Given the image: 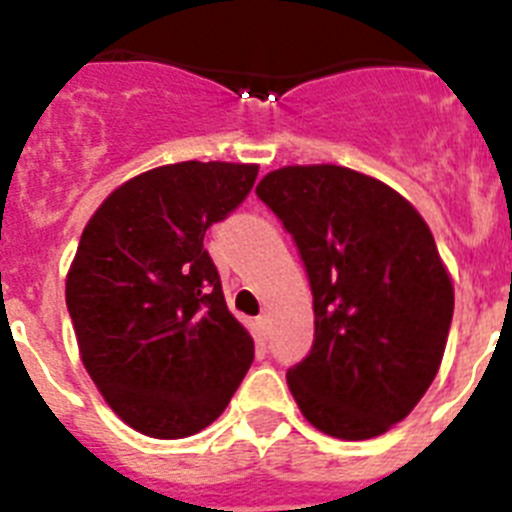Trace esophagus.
Masks as SVG:
<instances>
[{
    "label": "esophagus",
    "instance_id": "esophagus-1",
    "mask_svg": "<svg viewBox=\"0 0 512 512\" xmlns=\"http://www.w3.org/2000/svg\"><path fill=\"white\" fill-rule=\"evenodd\" d=\"M269 318L266 315H261V318H256V333H259V338H269Z\"/></svg>",
    "mask_w": 512,
    "mask_h": 512
}]
</instances>
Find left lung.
<instances>
[{"mask_svg":"<svg viewBox=\"0 0 512 512\" xmlns=\"http://www.w3.org/2000/svg\"><path fill=\"white\" fill-rule=\"evenodd\" d=\"M295 238L312 289L315 341L287 372L318 431L382 436L436 379L454 287L431 228L402 194L346 166H284L256 187Z\"/></svg>","mask_w":512,"mask_h":512,"instance_id":"obj_1","label":"left lung"}]
</instances>
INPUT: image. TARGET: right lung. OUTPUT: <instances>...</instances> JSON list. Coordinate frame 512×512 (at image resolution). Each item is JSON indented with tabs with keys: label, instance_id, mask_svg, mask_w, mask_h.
<instances>
[{
	"label": "right lung",
	"instance_id": "1",
	"mask_svg": "<svg viewBox=\"0 0 512 512\" xmlns=\"http://www.w3.org/2000/svg\"><path fill=\"white\" fill-rule=\"evenodd\" d=\"M256 164L158 166L97 207L66 277L79 354L104 402L151 438L220 418L253 361L205 230L246 200Z\"/></svg>",
	"mask_w": 512,
	"mask_h": 512
}]
</instances>
